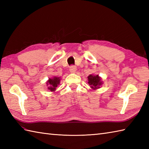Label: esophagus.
<instances>
[{"mask_svg":"<svg viewBox=\"0 0 149 149\" xmlns=\"http://www.w3.org/2000/svg\"><path fill=\"white\" fill-rule=\"evenodd\" d=\"M77 70V68L74 65H71L70 67V71L72 73H75Z\"/></svg>","mask_w":149,"mask_h":149,"instance_id":"34e87169","label":"esophagus"}]
</instances>
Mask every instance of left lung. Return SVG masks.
<instances>
[{"instance_id":"left-lung-1","label":"left lung","mask_w":149,"mask_h":149,"mask_svg":"<svg viewBox=\"0 0 149 149\" xmlns=\"http://www.w3.org/2000/svg\"><path fill=\"white\" fill-rule=\"evenodd\" d=\"M88 84L93 90L100 88V86L102 84V81L101 80V78L99 76V75H94L90 74L88 77Z\"/></svg>"}]
</instances>
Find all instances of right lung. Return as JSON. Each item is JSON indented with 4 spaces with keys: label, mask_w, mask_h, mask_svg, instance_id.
<instances>
[{
    "label": "right lung",
    "mask_w": 149,
    "mask_h": 149,
    "mask_svg": "<svg viewBox=\"0 0 149 149\" xmlns=\"http://www.w3.org/2000/svg\"><path fill=\"white\" fill-rule=\"evenodd\" d=\"M60 77H54L52 78H49V79L47 82V85L48 86V90L50 91H54L56 90L60 83Z\"/></svg>",
    "instance_id": "add662e5"
}]
</instances>
